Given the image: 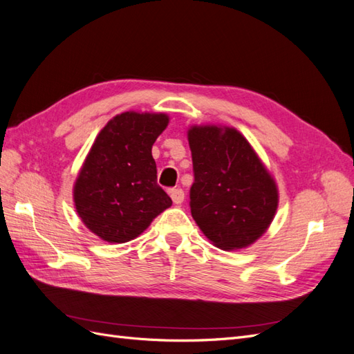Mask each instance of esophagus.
<instances>
[{
    "mask_svg": "<svg viewBox=\"0 0 354 354\" xmlns=\"http://www.w3.org/2000/svg\"><path fill=\"white\" fill-rule=\"evenodd\" d=\"M169 196H171V199H173L174 203L180 205V203L185 201V192L181 189H173V190H169Z\"/></svg>",
    "mask_w": 354,
    "mask_h": 354,
    "instance_id": "34e87169",
    "label": "esophagus"
}]
</instances>
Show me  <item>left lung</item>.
Wrapping results in <instances>:
<instances>
[{"instance_id":"1","label":"left lung","mask_w":354,"mask_h":354,"mask_svg":"<svg viewBox=\"0 0 354 354\" xmlns=\"http://www.w3.org/2000/svg\"><path fill=\"white\" fill-rule=\"evenodd\" d=\"M187 140L195 173L192 217L223 251L252 245L269 229L279 205L270 171L233 127L192 125Z\"/></svg>"}]
</instances>
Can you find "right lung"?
<instances>
[{"mask_svg":"<svg viewBox=\"0 0 354 354\" xmlns=\"http://www.w3.org/2000/svg\"><path fill=\"white\" fill-rule=\"evenodd\" d=\"M168 122L167 113L122 112L95 137L75 180L73 202L85 227L102 241L136 239L173 205L156 183L152 156Z\"/></svg>","mask_w":354,"mask_h":354,"instance_id":"1","label":"right lung"}]
</instances>
